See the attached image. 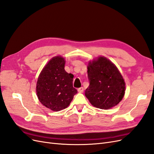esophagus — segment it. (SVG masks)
<instances>
[{"instance_id": "obj_1", "label": "esophagus", "mask_w": 154, "mask_h": 154, "mask_svg": "<svg viewBox=\"0 0 154 154\" xmlns=\"http://www.w3.org/2000/svg\"><path fill=\"white\" fill-rule=\"evenodd\" d=\"M83 90H84V88H83V87H82L78 88V92H80V93H82L83 92Z\"/></svg>"}]
</instances>
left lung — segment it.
I'll list each match as a JSON object with an SVG mask.
<instances>
[{"label": "left lung", "mask_w": 154, "mask_h": 154, "mask_svg": "<svg viewBox=\"0 0 154 154\" xmlns=\"http://www.w3.org/2000/svg\"><path fill=\"white\" fill-rule=\"evenodd\" d=\"M87 74L90 85L85 94L93 106L106 110L122 101L125 83L118 68L109 59L100 57L90 61Z\"/></svg>", "instance_id": "8db88e82"}]
</instances>
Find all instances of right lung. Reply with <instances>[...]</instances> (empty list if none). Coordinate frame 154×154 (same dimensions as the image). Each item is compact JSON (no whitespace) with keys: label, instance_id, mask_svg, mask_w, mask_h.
<instances>
[{"label":"right lung","instance_id":"obj_1","mask_svg":"<svg viewBox=\"0 0 154 154\" xmlns=\"http://www.w3.org/2000/svg\"><path fill=\"white\" fill-rule=\"evenodd\" d=\"M65 59L57 56L41 71L36 83V94L40 103L53 111L67 108L77 93L72 86L73 74L65 71Z\"/></svg>","mask_w":154,"mask_h":154}]
</instances>
